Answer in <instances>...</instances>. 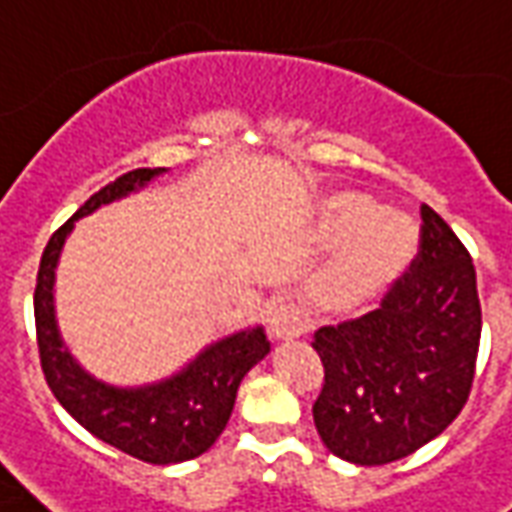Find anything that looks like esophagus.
Segmentation results:
<instances>
[{
    "label": "esophagus",
    "instance_id": "1",
    "mask_svg": "<svg viewBox=\"0 0 512 512\" xmlns=\"http://www.w3.org/2000/svg\"><path fill=\"white\" fill-rule=\"evenodd\" d=\"M268 332L274 341H293L305 332V318L296 305H277L268 316Z\"/></svg>",
    "mask_w": 512,
    "mask_h": 512
}]
</instances>
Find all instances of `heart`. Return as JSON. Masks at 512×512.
<instances>
[{"label":"heart","instance_id":"obj_1","mask_svg":"<svg viewBox=\"0 0 512 512\" xmlns=\"http://www.w3.org/2000/svg\"><path fill=\"white\" fill-rule=\"evenodd\" d=\"M316 238L338 244L316 296L335 313L371 305L405 274L418 252V230L399 210H374L357 191H335L318 205Z\"/></svg>","mask_w":512,"mask_h":512}]
</instances>
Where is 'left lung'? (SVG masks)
Returning <instances> with one entry per match:
<instances>
[{
	"instance_id": "1",
	"label": "left lung",
	"mask_w": 512,
	"mask_h": 512,
	"mask_svg": "<svg viewBox=\"0 0 512 512\" xmlns=\"http://www.w3.org/2000/svg\"><path fill=\"white\" fill-rule=\"evenodd\" d=\"M480 332L471 255L421 205L418 255L382 305L316 332L324 385L313 421L324 446L357 466H385L438 438L471 393Z\"/></svg>"
}]
</instances>
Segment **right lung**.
Instances as JSON below:
<instances>
[{
    "instance_id": "1",
    "label": "right lung",
    "mask_w": 512,
    "mask_h": 512,
    "mask_svg": "<svg viewBox=\"0 0 512 512\" xmlns=\"http://www.w3.org/2000/svg\"><path fill=\"white\" fill-rule=\"evenodd\" d=\"M163 171L166 169L127 171L96 191L49 238L35 282L38 352L46 385L55 399L99 441L155 466L194 460L219 441L232 416L238 385L246 371L257 366L271 349L263 327L232 332L202 349L174 377L141 388H119L96 380L66 349L55 318V268L69 232L82 216L144 188Z\"/></svg>"
}]
</instances>
